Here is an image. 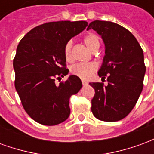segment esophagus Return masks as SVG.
<instances>
[{
    "mask_svg": "<svg viewBox=\"0 0 154 154\" xmlns=\"http://www.w3.org/2000/svg\"><path fill=\"white\" fill-rule=\"evenodd\" d=\"M82 85H83V86H87V85H88V82H86V81L82 80Z\"/></svg>",
    "mask_w": 154,
    "mask_h": 154,
    "instance_id": "34e87169",
    "label": "esophagus"
}]
</instances>
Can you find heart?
<instances>
[{"mask_svg": "<svg viewBox=\"0 0 154 154\" xmlns=\"http://www.w3.org/2000/svg\"><path fill=\"white\" fill-rule=\"evenodd\" d=\"M84 44L91 51L97 50L100 43L97 35L94 34H88L83 38ZM63 54L67 62L73 60L72 57V42L67 41L63 48ZM97 70V65L95 63H77L71 67V73L82 79H89L93 73Z\"/></svg>", "mask_w": 154, "mask_h": 154, "instance_id": "obj_1", "label": "heart"}]
</instances>
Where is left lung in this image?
<instances>
[{
	"label": "left lung",
	"instance_id": "obj_1",
	"mask_svg": "<svg viewBox=\"0 0 154 154\" xmlns=\"http://www.w3.org/2000/svg\"><path fill=\"white\" fill-rule=\"evenodd\" d=\"M91 29L101 35L106 45L99 77L108 84L90 82L95 89L91 111L97 119L114 122L125 118L138 101L143 87L146 67L143 53L131 32L110 21L95 20Z\"/></svg>",
	"mask_w": 154,
	"mask_h": 154
}]
</instances>
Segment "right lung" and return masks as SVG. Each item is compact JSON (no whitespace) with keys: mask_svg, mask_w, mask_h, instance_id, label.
<instances>
[{"mask_svg":"<svg viewBox=\"0 0 154 154\" xmlns=\"http://www.w3.org/2000/svg\"><path fill=\"white\" fill-rule=\"evenodd\" d=\"M87 21L44 23L20 41L13 60L15 87L25 112L44 125H56L70 115L69 100L82 87L78 77L66 76L63 48L67 41L84 30Z\"/></svg>","mask_w":154,"mask_h":154,"instance_id":"right-lung-1","label":"right lung"}]
</instances>
